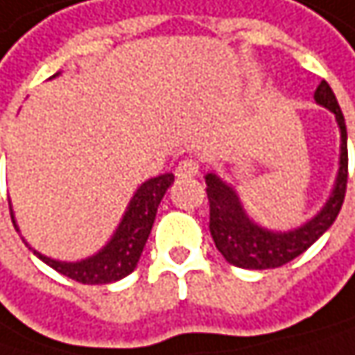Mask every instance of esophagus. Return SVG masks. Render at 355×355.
<instances>
[{
  "label": "esophagus",
  "instance_id": "esophagus-1",
  "mask_svg": "<svg viewBox=\"0 0 355 355\" xmlns=\"http://www.w3.org/2000/svg\"><path fill=\"white\" fill-rule=\"evenodd\" d=\"M175 175H177L178 178L197 177V175H199V162H197L195 158H184V160H180L177 171H175Z\"/></svg>",
  "mask_w": 355,
  "mask_h": 355
}]
</instances>
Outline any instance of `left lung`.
Returning <instances> with one entry per match:
<instances>
[{"mask_svg": "<svg viewBox=\"0 0 355 355\" xmlns=\"http://www.w3.org/2000/svg\"><path fill=\"white\" fill-rule=\"evenodd\" d=\"M315 103L336 115L339 140H341L339 168L336 180H334V189H331L327 201L323 203V207L317 211V215L306 219L299 227L288 230V232H276V230L262 227L248 215L234 184L225 182L215 173L205 175L207 199H209L211 238L215 242V248L221 252V256L238 268L268 270V268H278V266L295 260L334 225L339 209L343 205L345 184H347L345 119L339 110V103L331 87L325 81L319 83V87L315 91Z\"/></svg>", "mask_w": 355, "mask_h": 355, "instance_id": "1", "label": "left lung"}]
</instances>
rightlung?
I'll return each instance as SVG.
<instances>
[{
  "instance_id": "right-lung-1",
  "label": "right lung",
  "mask_w": 355,
  "mask_h": 355,
  "mask_svg": "<svg viewBox=\"0 0 355 355\" xmlns=\"http://www.w3.org/2000/svg\"><path fill=\"white\" fill-rule=\"evenodd\" d=\"M58 75L60 73H56L54 77H58ZM173 182H175L173 173H164L160 177L148 178L146 182H142L136 189L134 197L130 199L125 213L121 215V221L117 223L112 238L101 250H97L95 254L87 256V258L75 260V262L56 260V258H50V256H44L42 252L34 250L26 240L24 242L34 252V256H38L44 264H49L56 272L64 274L77 282L110 284L115 280H121L136 270L140 256L144 252L146 242H148V236L152 232L158 205ZM12 221L19 232L16 217H14V209H12Z\"/></svg>"
}]
</instances>
